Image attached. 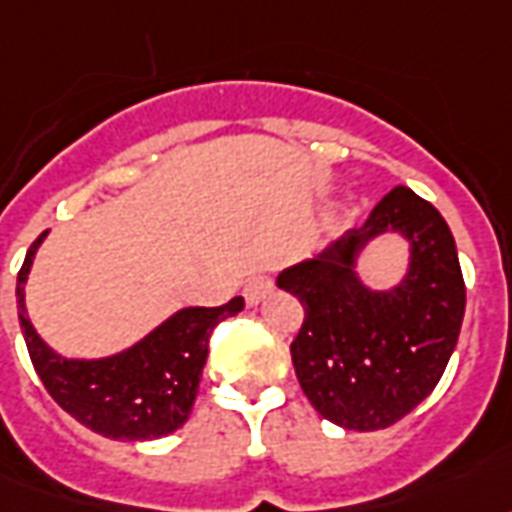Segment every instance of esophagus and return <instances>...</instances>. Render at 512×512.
I'll return each instance as SVG.
<instances>
[{"label":"esophagus","mask_w":512,"mask_h":512,"mask_svg":"<svg viewBox=\"0 0 512 512\" xmlns=\"http://www.w3.org/2000/svg\"><path fill=\"white\" fill-rule=\"evenodd\" d=\"M272 292V278L270 275H253L251 281L245 283V289H242V294H245V300H248V305H259L267 294Z\"/></svg>","instance_id":"1"}]
</instances>
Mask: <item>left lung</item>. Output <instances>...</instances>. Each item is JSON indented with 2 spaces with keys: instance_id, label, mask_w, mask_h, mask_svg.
I'll return each instance as SVG.
<instances>
[{
  "instance_id": "left-lung-1",
  "label": "left lung",
  "mask_w": 512,
  "mask_h": 512,
  "mask_svg": "<svg viewBox=\"0 0 512 512\" xmlns=\"http://www.w3.org/2000/svg\"><path fill=\"white\" fill-rule=\"evenodd\" d=\"M407 242L405 278L374 290L359 259L379 236ZM305 322L292 343L302 393L324 420L349 431L398 423L434 390L464 322L466 289L453 231L434 204L398 185L360 229L278 275Z\"/></svg>"
}]
</instances>
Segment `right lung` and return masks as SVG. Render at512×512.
I'll return each instance as SVG.
<instances>
[{
  "label": "right lung",
  "instance_id": "right-lung-1",
  "mask_svg": "<svg viewBox=\"0 0 512 512\" xmlns=\"http://www.w3.org/2000/svg\"><path fill=\"white\" fill-rule=\"evenodd\" d=\"M46 237L43 231L26 253L16 302L26 349L48 395L78 423L108 439L147 442L182 428L199 395L212 330L240 313L245 300L234 297L220 308H179L141 341L106 357H62L37 335L26 313V278Z\"/></svg>",
  "mask_w": 512,
  "mask_h": 512
}]
</instances>
